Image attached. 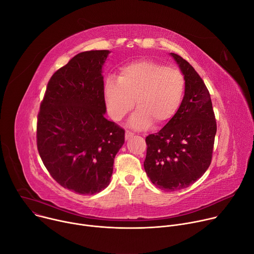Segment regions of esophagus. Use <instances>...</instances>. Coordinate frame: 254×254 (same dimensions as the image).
<instances>
[{"label": "esophagus", "instance_id": "1", "mask_svg": "<svg viewBox=\"0 0 254 254\" xmlns=\"http://www.w3.org/2000/svg\"><path fill=\"white\" fill-rule=\"evenodd\" d=\"M134 136V133H132V132H130V131H126V133H125V138H126V140H129L130 138H132Z\"/></svg>", "mask_w": 254, "mask_h": 254}]
</instances>
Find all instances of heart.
Returning a JSON list of instances; mask_svg holds the SVG:
<instances>
[{
    "label": "heart",
    "instance_id": "obj_1",
    "mask_svg": "<svg viewBox=\"0 0 254 254\" xmlns=\"http://www.w3.org/2000/svg\"><path fill=\"white\" fill-rule=\"evenodd\" d=\"M185 78L173 67H165L153 61L141 60L124 64L119 78L110 75L104 83L105 106L110 117L122 120L133 109L136 100L138 110L129 121V126L144 130L161 126L177 113L183 100Z\"/></svg>",
    "mask_w": 254,
    "mask_h": 254
}]
</instances>
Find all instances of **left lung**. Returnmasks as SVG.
I'll return each mask as SVG.
<instances>
[{
	"mask_svg": "<svg viewBox=\"0 0 254 254\" xmlns=\"http://www.w3.org/2000/svg\"><path fill=\"white\" fill-rule=\"evenodd\" d=\"M185 78V96L168 123L146 137L144 170L158 189L175 191L199 180L211 164L217 124L210 93L182 56L171 53Z\"/></svg>",
	"mask_w": 254,
	"mask_h": 254,
	"instance_id": "left-lung-1",
	"label": "left lung"
}]
</instances>
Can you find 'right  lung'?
<instances>
[{
  "label": "right lung",
  "mask_w": 254,
  "mask_h": 254,
  "mask_svg": "<svg viewBox=\"0 0 254 254\" xmlns=\"http://www.w3.org/2000/svg\"><path fill=\"white\" fill-rule=\"evenodd\" d=\"M109 50L76 54L48 81L37 119V148L50 176L80 194L106 189L125 131L105 118L103 65Z\"/></svg>",
  "instance_id": "obj_1"
}]
</instances>
